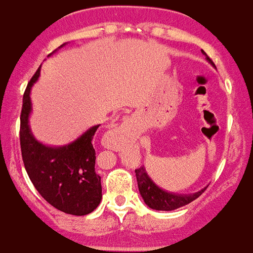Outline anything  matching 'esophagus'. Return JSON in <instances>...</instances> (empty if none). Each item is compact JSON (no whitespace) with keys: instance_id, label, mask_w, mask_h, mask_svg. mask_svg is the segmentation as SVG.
Segmentation results:
<instances>
[{"instance_id":"1","label":"esophagus","mask_w":253,"mask_h":253,"mask_svg":"<svg viewBox=\"0 0 253 253\" xmlns=\"http://www.w3.org/2000/svg\"><path fill=\"white\" fill-rule=\"evenodd\" d=\"M126 127L125 126H116L112 127L110 130L108 131V135H117V133H125L126 132Z\"/></svg>"}]
</instances>
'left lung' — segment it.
Segmentation results:
<instances>
[{
    "label": "left lung",
    "mask_w": 253,
    "mask_h": 253,
    "mask_svg": "<svg viewBox=\"0 0 253 253\" xmlns=\"http://www.w3.org/2000/svg\"><path fill=\"white\" fill-rule=\"evenodd\" d=\"M201 53L205 55V59L213 66V62L207 55V53L204 50H201ZM135 174H136L137 187H139L140 196L143 198L145 204L151 209H155V211H175L180 207L190 204L191 201H194L195 199H198L208 187H204V188H201L200 191L194 192V194H174V192L162 190L161 187L157 186L151 179V176L148 175L144 166H141L140 169L135 170Z\"/></svg>",
    "instance_id": "1"
}]
</instances>
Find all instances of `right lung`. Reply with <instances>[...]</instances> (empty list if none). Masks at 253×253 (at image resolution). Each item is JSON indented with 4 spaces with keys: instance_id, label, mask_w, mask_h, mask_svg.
Returning a JSON list of instances; mask_svg holds the SVG:
<instances>
[{
    "instance_id": "obj_1",
    "label": "right lung",
    "mask_w": 253,
    "mask_h": 253,
    "mask_svg": "<svg viewBox=\"0 0 253 253\" xmlns=\"http://www.w3.org/2000/svg\"><path fill=\"white\" fill-rule=\"evenodd\" d=\"M65 45L66 42L59 48ZM39 77L40 69L27 85L20 114V149L24 168L39 194L55 209L73 215L89 214L102 199L101 178L94 170L96 152L92 145L100 125L89 127L75 140L61 147L39 141L30 127V94Z\"/></svg>"
}]
</instances>
